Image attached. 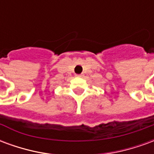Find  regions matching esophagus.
I'll list each match as a JSON object with an SVG mask.
<instances>
[{
	"label": "esophagus",
	"instance_id": "1",
	"mask_svg": "<svg viewBox=\"0 0 154 154\" xmlns=\"http://www.w3.org/2000/svg\"><path fill=\"white\" fill-rule=\"evenodd\" d=\"M77 77H82V74H78V75H77Z\"/></svg>",
	"mask_w": 154,
	"mask_h": 154
}]
</instances>
